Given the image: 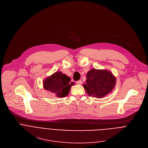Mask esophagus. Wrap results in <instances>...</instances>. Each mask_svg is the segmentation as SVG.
Wrapping results in <instances>:
<instances>
[{
	"mask_svg": "<svg viewBox=\"0 0 148 148\" xmlns=\"http://www.w3.org/2000/svg\"><path fill=\"white\" fill-rule=\"evenodd\" d=\"M76 83H77V84H78V85H82V81H81V80H79V81H77V82H76Z\"/></svg>",
	"mask_w": 148,
	"mask_h": 148,
	"instance_id": "34e87169",
	"label": "esophagus"
}]
</instances>
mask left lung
<instances>
[{
    "mask_svg": "<svg viewBox=\"0 0 148 148\" xmlns=\"http://www.w3.org/2000/svg\"><path fill=\"white\" fill-rule=\"evenodd\" d=\"M83 87L89 96L102 98L112 93L116 84V78L106 69H90L86 74Z\"/></svg>",
    "mask_w": 148,
    "mask_h": 148,
    "instance_id": "8db88e82",
    "label": "left lung"
}]
</instances>
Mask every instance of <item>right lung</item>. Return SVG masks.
Listing matches in <instances>:
<instances>
[{"label":"right lung","mask_w":148,"mask_h":148,"mask_svg":"<svg viewBox=\"0 0 148 148\" xmlns=\"http://www.w3.org/2000/svg\"><path fill=\"white\" fill-rule=\"evenodd\" d=\"M70 81L69 76L58 71L44 79L43 87L57 97H64L68 95L71 86L74 84Z\"/></svg>","instance_id":"add662e5"}]
</instances>
